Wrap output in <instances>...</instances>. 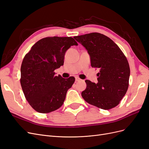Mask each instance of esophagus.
I'll use <instances>...</instances> for the list:
<instances>
[{"label": "esophagus", "mask_w": 149, "mask_h": 149, "mask_svg": "<svg viewBox=\"0 0 149 149\" xmlns=\"http://www.w3.org/2000/svg\"><path fill=\"white\" fill-rule=\"evenodd\" d=\"M75 80H76V81H80L81 80V79L79 77H76L75 78Z\"/></svg>", "instance_id": "34e87169"}]
</instances>
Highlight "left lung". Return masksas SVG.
Listing matches in <instances>:
<instances>
[{
	"label": "left lung",
	"mask_w": 149,
	"mask_h": 149,
	"mask_svg": "<svg viewBox=\"0 0 149 149\" xmlns=\"http://www.w3.org/2000/svg\"><path fill=\"white\" fill-rule=\"evenodd\" d=\"M74 38L86 48L91 65L99 69L97 83L86 80L83 98L90 104L108 110L118 106L129 87L130 67L121 49L107 36L90 33Z\"/></svg>",
	"instance_id": "left-lung-1"
}]
</instances>
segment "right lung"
Here are the masks:
<instances>
[{"instance_id":"right-lung-1","label":"right lung","mask_w":149,"mask_h":149,"mask_svg":"<svg viewBox=\"0 0 149 149\" xmlns=\"http://www.w3.org/2000/svg\"><path fill=\"white\" fill-rule=\"evenodd\" d=\"M73 45H78V43L72 37L43 38L24 58L21 86L29 104L40 113L59 109L74 82L73 76L65 79L55 75V70L63 65L66 51Z\"/></svg>"}]
</instances>
